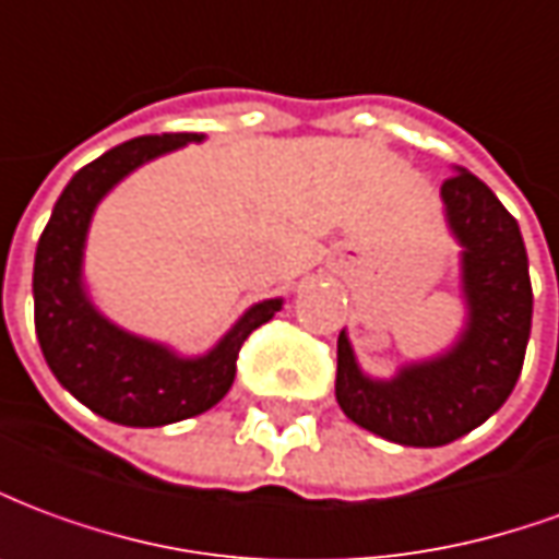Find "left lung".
Instances as JSON below:
<instances>
[{
	"label": "left lung",
	"mask_w": 559,
	"mask_h": 559,
	"mask_svg": "<svg viewBox=\"0 0 559 559\" xmlns=\"http://www.w3.org/2000/svg\"><path fill=\"white\" fill-rule=\"evenodd\" d=\"M442 216L457 252L463 324L445 349L367 373L346 328L336 340V403L376 437L437 449L485 425L512 394L533 324L524 237L500 198L466 168L442 189Z\"/></svg>",
	"instance_id": "8db88e82"
}]
</instances>
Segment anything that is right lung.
<instances>
[{
	"label": "right lung",
	"instance_id": "right-lung-1",
	"mask_svg": "<svg viewBox=\"0 0 559 559\" xmlns=\"http://www.w3.org/2000/svg\"><path fill=\"white\" fill-rule=\"evenodd\" d=\"M201 141L204 134L195 132L150 134L90 162L62 189L35 249V334L47 367L71 397L114 425L162 427L213 409L235 382L243 340L286 304H252L201 355L126 331L96 307L83 259L98 204L141 165Z\"/></svg>",
	"mask_w": 559,
	"mask_h": 559
}]
</instances>
